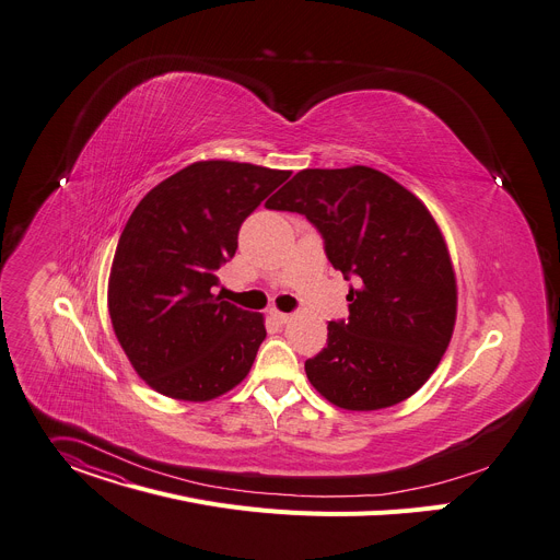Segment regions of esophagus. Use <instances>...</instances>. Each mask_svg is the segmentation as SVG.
Returning a JSON list of instances; mask_svg holds the SVG:
<instances>
[{"label":"esophagus","instance_id":"1","mask_svg":"<svg viewBox=\"0 0 560 560\" xmlns=\"http://www.w3.org/2000/svg\"><path fill=\"white\" fill-rule=\"evenodd\" d=\"M270 317H272L277 324H288V322H290V315L279 313V311H272V313H270Z\"/></svg>","mask_w":560,"mask_h":560}]
</instances>
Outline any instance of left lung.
Segmentation results:
<instances>
[{
	"label": "left lung",
	"mask_w": 560,
	"mask_h": 560,
	"mask_svg": "<svg viewBox=\"0 0 560 560\" xmlns=\"http://www.w3.org/2000/svg\"><path fill=\"white\" fill-rule=\"evenodd\" d=\"M266 206L306 217L335 270L358 279L348 322H330L328 346L306 362L315 390L346 411L388 409L418 393L457 315L451 254L424 202L390 176L352 165L303 170Z\"/></svg>",
	"instance_id": "obj_1"
}]
</instances>
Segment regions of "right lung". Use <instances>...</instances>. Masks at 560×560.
<instances>
[{"mask_svg": "<svg viewBox=\"0 0 560 560\" xmlns=\"http://www.w3.org/2000/svg\"><path fill=\"white\" fill-rule=\"evenodd\" d=\"M290 172L198 161L131 212L109 272L107 306L133 371L161 395L210 401L238 386L266 339V317L214 294L241 223Z\"/></svg>", "mask_w": 560, "mask_h": 560, "instance_id": "obj_1", "label": "right lung"}]
</instances>
